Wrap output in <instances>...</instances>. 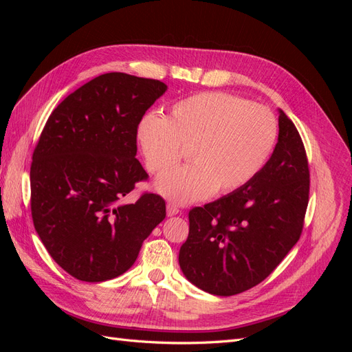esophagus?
<instances>
[{"label":"esophagus","instance_id":"obj_1","mask_svg":"<svg viewBox=\"0 0 352 352\" xmlns=\"http://www.w3.org/2000/svg\"><path fill=\"white\" fill-rule=\"evenodd\" d=\"M179 207L175 204V202H168L167 204V216H176V214H179Z\"/></svg>","mask_w":352,"mask_h":352}]
</instances>
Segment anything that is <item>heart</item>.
I'll use <instances>...</instances> for the list:
<instances>
[{"label": "heart", "mask_w": 352, "mask_h": 352, "mask_svg": "<svg viewBox=\"0 0 352 352\" xmlns=\"http://www.w3.org/2000/svg\"><path fill=\"white\" fill-rule=\"evenodd\" d=\"M279 126L264 105L226 92H199L175 102L164 117L146 114L138 126L146 167L163 175L188 150L192 163L163 176L157 189L176 202L229 194L260 173Z\"/></svg>", "instance_id": "1"}]
</instances>
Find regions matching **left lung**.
I'll return each instance as SVG.
<instances>
[{
  "label": "left lung",
  "mask_w": 352,
  "mask_h": 352,
  "mask_svg": "<svg viewBox=\"0 0 352 352\" xmlns=\"http://www.w3.org/2000/svg\"><path fill=\"white\" fill-rule=\"evenodd\" d=\"M310 195V168L295 124L279 111L269 162L247 185L189 211L179 264L189 282L212 295L251 289L300 239Z\"/></svg>",
  "instance_id": "left-lung-1"
}]
</instances>
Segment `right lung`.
I'll list each match as a JSON object with an SVG mask.
<instances>
[{
    "label": "right lung",
    "mask_w": 352,
    "mask_h": 352,
    "mask_svg": "<svg viewBox=\"0 0 352 352\" xmlns=\"http://www.w3.org/2000/svg\"><path fill=\"white\" fill-rule=\"evenodd\" d=\"M166 89L155 79L105 73L48 117L32 155L30 211L47 251L73 278L104 282L123 274L166 217L157 194L123 202L148 179L135 158L138 126Z\"/></svg>",
    "instance_id": "obj_1"
}]
</instances>
